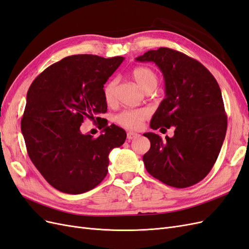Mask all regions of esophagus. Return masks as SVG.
I'll use <instances>...</instances> for the list:
<instances>
[{
	"instance_id": "34e87169",
	"label": "esophagus",
	"mask_w": 249,
	"mask_h": 249,
	"mask_svg": "<svg viewBox=\"0 0 249 249\" xmlns=\"http://www.w3.org/2000/svg\"><path fill=\"white\" fill-rule=\"evenodd\" d=\"M137 136H139V134H137V133H135V132H129L126 134V138H127V140H132V139H134V138H136Z\"/></svg>"
}]
</instances>
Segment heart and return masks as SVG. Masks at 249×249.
<instances>
[{"label": "heart", "instance_id": "b5f03b06", "mask_svg": "<svg viewBox=\"0 0 249 249\" xmlns=\"http://www.w3.org/2000/svg\"><path fill=\"white\" fill-rule=\"evenodd\" d=\"M132 78L145 92H152L159 83V77H158L157 72L146 66L135 67L132 71ZM117 83V79L114 78L109 80L104 86V99L107 104L111 105L115 102ZM147 116L148 112L144 109L124 110L116 116V122L126 129L136 130L142 125Z\"/></svg>", "mask_w": 249, "mask_h": 249}]
</instances>
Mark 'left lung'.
Returning a JSON list of instances; mask_svg holds the SVG:
<instances>
[{
    "label": "left lung",
    "mask_w": 249,
    "mask_h": 249,
    "mask_svg": "<svg viewBox=\"0 0 249 249\" xmlns=\"http://www.w3.org/2000/svg\"><path fill=\"white\" fill-rule=\"evenodd\" d=\"M154 62L165 80V99L150 120L153 130L175 129L163 140L145 133L150 148L143 156L150 176L176 188H187L207 177L220 153L228 118L219 85L197 60L178 51L160 48L136 58ZM164 129V127H161Z\"/></svg>",
    "instance_id": "1"
}]
</instances>
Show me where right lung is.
Here are the masks:
<instances>
[{
  "label": "right lung",
  "instance_id": "obj_1",
  "mask_svg": "<svg viewBox=\"0 0 249 249\" xmlns=\"http://www.w3.org/2000/svg\"><path fill=\"white\" fill-rule=\"evenodd\" d=\"M124 57L96 55L65 57L33 81L20 127L28 155L55 189L80 194L93 189L107 176L109 154L124 144L126 133L115 124H103L97 138L82 134L85 118L100 124L107 112L105 83Z\"/></svg>",
  "mask_w": 249,
  "mask_h": 249
}]
</instances>
